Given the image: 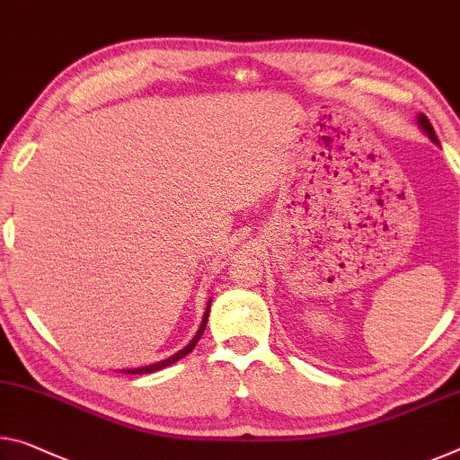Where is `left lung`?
Returning <instances> with one entry per match:
<instances>
[{
    "instance_id": "left-lung-1",
    "label": "left lung",
    "mask_w": 460,
    "mask_h": 460,
    "mask_svg": "<svg viewBox=\"0 0 460 460\" xmlns=\"http://www.w3.org/2000/svg\"><path fill=\"white\" fill-rule=\"evenodd\" d=\"M418 122L421 125V128L426 130V133L429 135V138H432L434 143H438V138H436V133H434V127H432V122L428 120V116H424V114H420V119H418Z\"/></svg>"
}]
</instances>
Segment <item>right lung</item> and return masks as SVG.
<instances>
[{"instance_id":"1","label":"right lung","mask_w":460,"mask_h":460,"mask_svg":"<svg viewBox=\"0 0 460 460\" xmlns=\"http://www.w3.org/2000/svg\"><path fill=\"white\" fill-rule=\"evenodd\" d=\"M208 311H210V301H208V307H207V313H204V317H202V323H200V330L196 332V335L192 338V341L190 344H188L186 348H181L178 354H173V356H170V358H165V360H162V362H157V364H149V367H141V368H130V370H125L127 375H147V373H155V370H162V368H165V367H170V364H173L176 360H180V358H184L186 354H190L192 349H194V346L199 344V340H200V335L204 333V327H207V319H208Z\"/></svg>"}]
</instances>
